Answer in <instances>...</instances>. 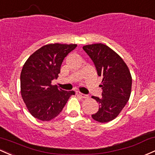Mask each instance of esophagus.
Masks as SVG:
<instances>
[{
    "label": "esophagus",
    "instance_id": "obj_1",
    "mask_svg": "<svg viewBox=\"0 0 155 155\" xmlns=\"http://www.w3.org/2000/svg\"><path fill=\"white\" fill-rule=\"evenodd\" d=\"M76 94H77L78 96H81V98H88L87 95L83 94V93H81V92H79V91H76Z\"/></svg>",
    "mask_w": 155,
    "mask_h": 155
}]
</instances>
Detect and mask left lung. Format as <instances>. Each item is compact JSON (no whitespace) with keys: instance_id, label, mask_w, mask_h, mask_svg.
<instances>
[{"instance_id":"8db88e82","label":"left lung","mask_w":155,"mask_h":155,"mask_svg":"<svg viewBox=\"0 0 155 155\" xmlns=\"http://www.w3.org/2000/svg\"><path fill=\"white\" fill-rule=\"evenodd\" d=\"M83 50L94 63L98 76L103 78L100 84L102 97L92 96L99 107L91 116L98 122H109L118 116L129 101L132 89L130 70L121 57L106 45H84Z\"/></svg>"}]
</instances>
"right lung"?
Listing matches in <instances>:
<instances>
[{"label":"right lung","instance_id":"1","mask_svg":"<svg viewBox=\"0 0 155 155\" xmlns=\"http://www.w3.org/2000/svg\"><path fill=\"white\" fill-rule=\"evenodd\" d=\"M76 44H49L28 57L20 74L21 96L29 113L35 118L47 121L56 118L74 91H66L52 85L57 79L66 56Z\"/></svg>","mask_w":155,"mask_h":155}]
</instances>
